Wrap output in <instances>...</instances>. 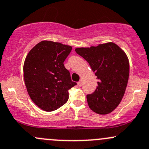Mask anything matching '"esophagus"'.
Returning a JSON list of instances; mask_svg holds the SVG:
<instances>
[{"instance_id":"34e87169","label":"esophagus","mask_w":149,"mask_h":149,"mask_svg":"<svg viewBox=\"0 0 149 149\" xmlns=\"http://www.w3.org/2000/svg\"><path fill=\"white\" fill-rule=\"evenodd\" d=\"M78 85H79V86H81V85H82V81L81 80H80L79 82H78Z\"/></svg>"}]
</instances>
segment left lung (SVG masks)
<instances>
[{
    "label": "left lung",
    "mask_w": 149,
    "mask_h": 149,
    "mask_svg": "<svg viewBox=\"0 0 149 149\" xmlns=\"http://www.w3.org/2000/svg\"><path fill=\"white\" fill-rule=\"evenodd\" d=\"M77 54L89 64L98 79L95 91L86 96L90 109L100 115L112 112L120 103L129 77V61L115 43L77 47Z\"/></svg>",
    "instance_id": "1"
}]
</instances>
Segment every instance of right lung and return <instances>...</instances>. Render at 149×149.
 <instances>
[{"mask_svg":"<svg viewBox=\"0 0 149 149\" xmlns=\"http://www.w3.org/2000/svg\"><path fill=\"white\" fill-rule=\"evenodd\" d=\"M72 47L44 40L29 52L24 63L26 90L38 107L52 112L68 100V90L76 85L63 62Z\"/></svg>","mask_w":149,"mask_h":149,"instance_id":"obj_1","label":"right lung"}]
</instances>
